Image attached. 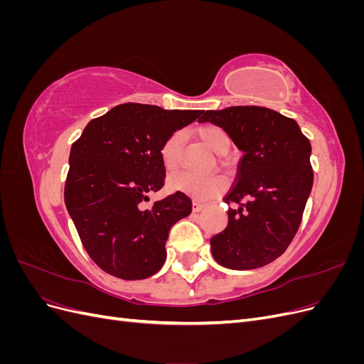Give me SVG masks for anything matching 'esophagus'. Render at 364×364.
Segmentation results:
<instances>
[{
  "label": "esophagus",
  "instance_id": "obj_1",
  "mask_svg": "<svg viewBox=\"0 0 364 364\" xmlns=\"http://www.w3.org/2000/svg\"><path fill=\"white\" fill-rule=\"evenodd\" d=\"M205 206H206V205H205L203 202L194 200V202H193V211H194V213H200Z\"/></svg>",
  "mask_w": 364,
  "mask_h": 364
}]
</instances>
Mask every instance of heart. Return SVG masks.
<instances>
[{"mask_svg":"<svg viewBox=\"0 0 364 364\" xmlns=\"http://www.w3.org/2000/svg\"><path fill=\"white\" fill-rule=\"evenodd\" d=\"M197 136L203 144L217 155H225L230 147V139L226 130L215 124H203L197 129ZM161 162L165 170L174 171L179 168L182 162V134L174 132L167 139L162 142L159 150ZM168 188L171 191H178L188 194L197 199H208L218 194L225 188V179L222 176H208V178H199L190 173H176L171 174L167 181Z\"/></svg>","mask_w":364,"mask_h":364,"instance_id":"heart-1","label":"heart"}]
</instances>
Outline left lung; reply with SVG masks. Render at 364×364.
<instances>
[{
	"mask_svg": "<svg viewBox=\"0 0 364 364\" xmlns=\"http://www.w3.org/2000/svg\"><path fill=\"white\" fill-rule=\"evenodd\" d=\"M245 153L237 179L225 197L229 222L211 238L214 259L223 267L249 270L281 257L302 222L313 188L311 144L293 118L261 106L206 111Z\"/></svg>",
	"mask_w": 364,
	"mask_h": 364,
	"instance_id": "obj_1",
	"label": "left lung"
}]
</instances>
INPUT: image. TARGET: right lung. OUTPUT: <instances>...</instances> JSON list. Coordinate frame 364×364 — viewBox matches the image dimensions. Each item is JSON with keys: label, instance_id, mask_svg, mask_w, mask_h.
<instances>
[{"label": "right lung", "instance_id": "add662e5", "mask_svg": "<svg viewBox=\"0 0 364 364\" xmlns=\"http://www.w3.org/2000/svg\"><path fill=\"white\" fill-rule=\"evenodd\" d=\"M202 114L118 105L91 119L73 144L65 205L87 255L106 273L144 279L162 267L170 228L191 214L193 203L183 193L150 208L144 202L164 186L162 142Z\"/></svg>", "mask_w": 364, "mask_h": 364}]
</instances>
